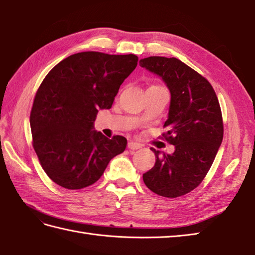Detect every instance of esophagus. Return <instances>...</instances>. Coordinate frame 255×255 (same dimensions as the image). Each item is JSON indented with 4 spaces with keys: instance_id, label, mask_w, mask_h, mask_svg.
Segmentation results:
<instances>
[{
    "instance_id": "obj_1",
    "label": "esophagus",
    "mask_w": 255,
    "mask_h": 255,
    "mask_svg": "<svg viewBox=\"0 0 255 255\" xmlns=\"http://www.w3.org/2000/svg\"><path fill=\"white\" fill-rule=\"evenodd\" d=\"M141 148V144L138 143V142H134V141H129L128 142V149L130 150H137Z\"/></svg>"
}]
</instances>
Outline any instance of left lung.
<instances>
[{
    "label": "left lung",
    "mask_w": 255,
    "mask_h": 255,
    "mask_svg": "<svg viewBox=\"0 0 255 255\" xmlns=\"http://www.w3.org/2000/svg\"><path fill=\"white\" fill-rule=\"evenodd\" d=\"M140 66L160 75L171 92L167 131L162 134L175 147L172 154H155V164L142 175L147 187L160 196L175 198L203 182L224 137L220 105L203 75L176 58L149 57Z\"/></svg>",
    "instance_id": "left-lung-1"
}]
</instances>
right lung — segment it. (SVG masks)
Segmentation results:
<instances>
[{
	"instance_id": "add662e5",
	"label": "right lung",
	"mask_w": 255,
	"mask_h": 255,
	"mask_svg": "<svg viewBox=\"0 0 255 255\" xmlns=\"http://www.w3.org/2000/svg\"><path fill=\"white\" fill-rule=\"evenodd\" d=\"M138 64L134 55L74 53L53 67L30 111L32 147L46 174L68 189L88 187L123 153L127 139L93 130L99 110H110L122 83Z\"/></svg>"
}]
</instances>
